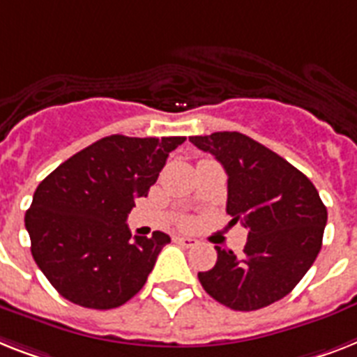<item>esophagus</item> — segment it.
I'll return each instance as SVG.
<instances>
[{
	"mask_svg": "<svg viewBox=\"0 0 357 357\" xmlns=\"http://www.w3.org/2000/svg\"><path fill=\"white\" fill-rule=\"evenodd\" d=\"M174 242H178V244L185 245V248H194V245L198 244V240L190 238V236H183V234H178V236H174Z\"/></svg>",
	"mask_w": 357,
	"mask_h": 357,
	"instance_id": "obj_1",
	"label": "esophagus"
}]
</instances>
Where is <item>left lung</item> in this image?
Returning a JSON list of instances; mask_svg holds the SVG:
<instances>
[{
    "instance_id": "8db88e82",
    "label": "left lung",
    "mask_w": 357,
    "mask_h": 357,
    "mask_svg": "<svg viewBox=\"0 0 357 357\" xmlns=\"http://www.w3.org/2000/svg\"><path fill=\"white\" fill-rule=\"evenodd\" d=\"M227 172L229 224L248 229L244 253L216 245L218 260L198 279L213 299L238 312L277 303L299 284L323 245L326 207L314 183L279 153L240 132L194 135Z\"/></svg>"
}]
</instances>
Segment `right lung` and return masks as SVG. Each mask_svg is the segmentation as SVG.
Returning a JSON list of instances; mask_svg holds the SVG:
<instances>
[{
    "instance_id": "1",
    "label": "right lung",
    "mask_w": 357,
    "mask_h": 357,
    "mask_svg": "<svg viewBox=\"0 0 357 357\" xmlns=\"http://www.w3.org/2000/svg\"><path fill=\"white\" fill-rule=\"evenodd\" d=\"M185 137L109 135L38 185L25 214L34 262L63 299L117 308L143 288L169 234L133 236L126 224Z\"/></svg>"
}]
</instances>
